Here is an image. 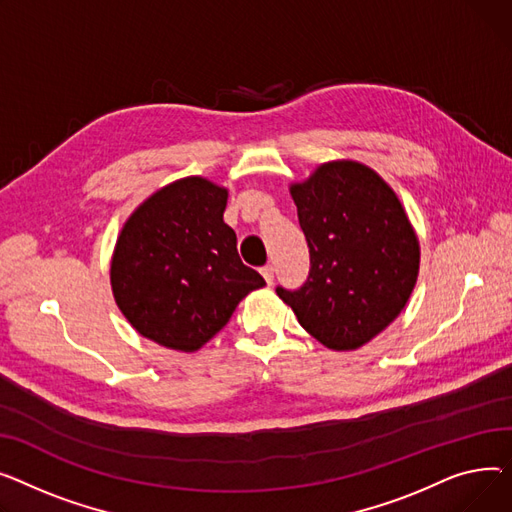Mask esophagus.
<instances>
[{"mask_svg": "<svg viewBox=\"0 0 512 512\" xmlns=\"http://www.w3.org/2000/svg\"><path fill=\"white\" fill-rule=\"evenodd\" d=\"M260 273H262V277L266 279L268 285L275 281V266H273V264H264V266L260 268Z\"/></svg>", "mask_w": 512, "mask_h": 512, "instance_id": "obj_1", "label": "esophagus"}]
</instances>
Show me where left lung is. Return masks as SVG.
Returning <instances> with one entry per match:
<instances>
[{"instance_id": "obj_1", "label": "left lung", "mask_w": 512, "mask_h": 512, "mask_svg": "<svg viewBox=\"0 0 512 512\" xmlns=\"http://www.w3.org/2000/svg\"><path fill=\"white\" fill-rule=\"evenodd\" d=\"M310 248L302 287H277L299 324L328 349L374 339L405 308L419 270V244L382 179L353 161L326 163L291 188Z\"/></svg>"}]
</instances>
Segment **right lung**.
<instances>
[{
  "label": "right lung",
  "mask_w": 512,
  "mask_h": 512,
  "mask_svg": "<svg viewBox=\"0 0 512 512\" xmlns=\"http://www.w3.org/2000/svg\"><path fill=\"white\" fill-rule=\"evenodd\" d=\"M227 190L186 177L150 196L117 237L115 302L138 333L177 351H196L229 322L264 279L237 254L223 221Z\"/></svg>",
  "instance_id": "right-lung-1"
}]
</instances>
